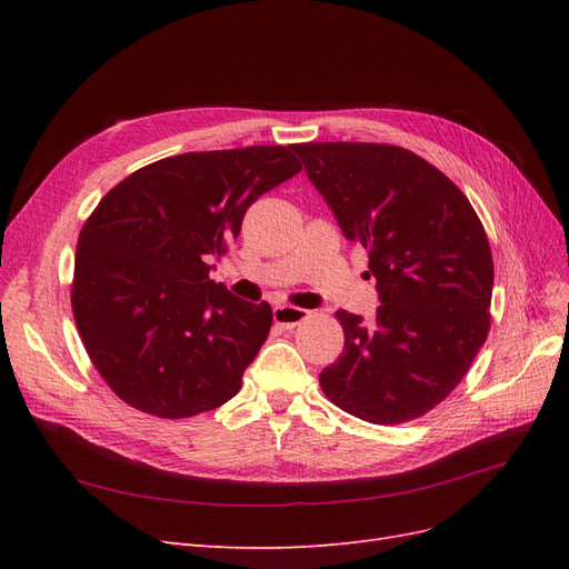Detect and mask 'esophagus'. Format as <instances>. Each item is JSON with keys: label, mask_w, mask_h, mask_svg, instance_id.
I'll list each match as a JSON object with an SVG mask.
<instances>
[{"label": "esophagus", "mask_w": 569, "mask_h": 569, "mask_svg": "<svg viewBox=\"0 0 569 569\" xmlns=\"http://www.w3.org/2000/svg\"><path fill=\"white\" fill-rule=\"evenodd\" d=\"M308 318V311H303V308H297V306H274L272 308V320L278 322L280 327H284V330H291V327H297L299 322H303Z\"/></svg>", "instance_id": "obj_1"}]
</instances>
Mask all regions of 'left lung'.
Returning <instances> with one entry per match:
<instances>
[{
  "instance_id": "left-lung-1",
  "label": "left lung",
  "mask_w": 569,
  "mask_h": 569,
  "mask_svg": "<svg viewBox=\"0 0 569 569\" xmlns=\"http://www.w3.org/2000/svg\"><path fill=\"white\" fill-rule=\"evenodd\" d=\"M295 151L343 237L368 249L382 303L370 322L337 311L343 351L320 387L366 422L416 420L458 387L487 341L493 261L485 226L468 197L408 149L308 142Z\"/></svg>"
}]
</instances>
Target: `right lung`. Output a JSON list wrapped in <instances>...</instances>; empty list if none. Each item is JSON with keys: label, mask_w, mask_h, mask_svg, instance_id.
I'll return each mask as SVG.
<instances>
[{"label": "right lung", "mask_w": 569, "mask_h": 569, "mask_svg": "<svg viewBox=\"0 0 569 569\" xmlns=\"http://www.w3.org/2000/svg\"><path fill=\"white\" fill-rule=\"evenodd\" d=\"M299 170L295 144L189 151L134 170L99 201L78 237L71 306L118 399L178 420L239 391L272 308L230 295L209 263L249 206Z\"/></svg>", "instance_id": "right-lung-1"}]
</instances>
